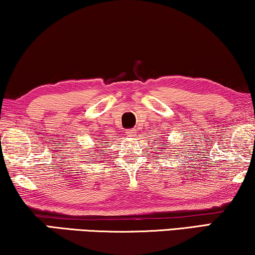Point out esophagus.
<instances>
[{
	"label": "esophagus",
	"mask_w": 255,
	"mask_h": 255,
	"mask_svg": "<svg viewBox=\"0 0 255 255\" xmlns=\"http://www.w3.org/2000/svg\"><path fill=\"white\" fill-rule=\"evenodd\" d=\"M127 133H128V135H133V134L135 133V130H133V128H132V130H128Z\"/></svg>",
	"instance_id": "obj_1"
}]
</instances>
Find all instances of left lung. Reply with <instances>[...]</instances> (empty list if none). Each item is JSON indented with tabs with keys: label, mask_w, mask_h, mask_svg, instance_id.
I'll return each instance as SVG.
<instances>
[{
	"label": "left lung",
	"mask_w": 255,
	"mask_h": 255,
	"mask_svg": "<svg viewBox=\"0 0 255 255\" xmlns=\"http://www.w3.org/2000/svg\"><path fill=\"white\" fill-rule=\"evenodd\" d=\"M161 144H162V142H161ZM166 145H170V144L168 142V144H166ZM169 147H170V146H167V147H162L161 151H166V148H169Z\"/></svg>",
	"instance_id": "obj_1"
}]
</instances>
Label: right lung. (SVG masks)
<instances>
[{
  "label": "right lung",
  "instance_id": "add662e5",
  "mask_svg": "<svg viewBox=\"0 0 255 255\" xmlns=\"http://www.w3.org/2000/svg\"><path fill=\"white\" fill-rule=\"evenodd\" d=\"M104 144H106V142H104ZM104 144L102 146H104ZM95 148H99V147H95ZM95 152H97V151H95ZM95 156H97V155H95Z\"/></svg>",
  "mask_w": 255,
  "mask_h": 255
}]
</instances>
